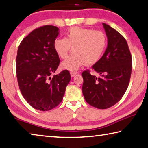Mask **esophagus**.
Masks as SVG:
<instances>
[{"label":"esophagus","instance_id":"34e87169","mask_svg":"<svg viewBox=\"0 0 148 148\" xmlns=\"http://www.w3.org/2000/svg\"><path fill=\"white\" fill-rule=\"evenodd\" d=\"M76 74H77V72H74V71L71 72V77H74V76H76Z\"/></svg>","mask_w":148,"mask_h":148}]
</instances>
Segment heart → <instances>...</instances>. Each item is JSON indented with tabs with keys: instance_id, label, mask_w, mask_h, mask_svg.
Wrapping results in <instances>:
<instances>
[{
	"instance_id": "1",
	"label": "heart",
	"mask_w": 148,
	"mask_h": 148,
	"mask_svg": "<svg viewBox=\"0 0 148 148\" xmlns=\"http://www.w3.org/2000/svg\"><path fill=\"white\" fill-rule=\"evenodd\" d=\"M107 37L104 32L92 28L72 27L66 33L65 38L58 37L53 41V48L58 56L65 58L61 64L63 69L76 71L80 66H92L100 61L106 52Z\"/></svg>"
}]
</instances>
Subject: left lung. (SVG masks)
<instances>
[{"label": "left lung", "mask_w": 148, "mask_h": 148, "mask_svg": "<svg viewBox=\"0 0 148 148\" xmlns=\"http://www.w3.org/2000/svg\"><path fill=\"white\" fill-rule=\"evenodd\" d=\"M107 37V47L100 61L92 69L98 77L82 72L83 95L87 103L98 109H107L119 102L130 83L132 57L125 39L116 29L102 24Z\"/></svg>", "instance_id": "8db88e82"}]
</instances>
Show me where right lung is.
<instances>
[{"label":"right lung","instance_id":"right-lung-1","mask_svg":"<svg viewBox=\"0 0 148 148\" xmlns=\"http://www.w3.org/2000/svg\"><path fill=\"white\" fill-rule=\"evenodd\" d=\"M60 34L54 26H43L21 41L16 58V73L22 95L34 109L47 111L63 100L71 77L67 70L54 73L60 60L53 48Z\"/></svg>","mask_w":148,"mask_h":148}]
</instances>
